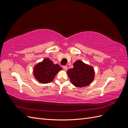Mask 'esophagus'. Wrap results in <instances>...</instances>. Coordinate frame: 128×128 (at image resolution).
<instances>
[{
  "label": "esophagus",
  "mask_w": 128,
  "mask_h": 128,
  "mask_svg": "<svg viewBox=\"0 0 128 128\" xmlns=\"http://www.w3.org/2000/svg\"><path fill=\"white\" fill-rule=\"evenodd\" d=\"M63 68H64V70H67V67L66 66H64Z\"/></svg>",
  "instance_id": "esophagus-1"
}]
</instances>
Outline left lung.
<instances>
[{
  "instance_id": "obj_1",
  "label": "left lung",
  "mask_w": 128,
  "mask_h": 128,
  "mask_svg": "<svg viewBox=\"0 0 128 128\" xmlns=\"http://www.w3.org/2000/svg\"><path fill=\"white\" fill-rule=\"evenodd\" d=\"M67 74L74 86L82 88L88 86L94 79V69L91 66L78 60L74 64V67L68 70Z\"/></svg>"
}]
</instances>
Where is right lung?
<instances>
[{"label":"right lung","instance_id":"obj_1","mask_svg":"<svg viewBox=\"0 0 128 128\" xmlns=\"http://www.w3.org/2000/svg\"><path fill=\"white\" fill-rule=\"evenodd\" d=\"M61 70L62 68L59 64H54L49 59H45L34 67V75L40 82L46 84L51 82Z\"/></svg>","mask_w":128,"mask_h":128}]
</instances>
